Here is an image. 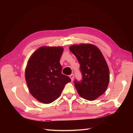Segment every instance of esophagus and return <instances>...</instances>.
Masks as SVG:
<instances>
[{"instance_id": "obj_1", "label": "esophagus", "mask_w": 133, "mask_h": 133, "mask_svg": "<svg viewBox=\"0 0 133 133\" xmlns=\"http://www.w3.org/2000/svg\"><path fill=\"white\" fill-rule=\"evenodd\" d=\"M69 77L70 78V79H71V81H73V80H74V74H71V75H69Z\"/></svg>"}]
</instances>
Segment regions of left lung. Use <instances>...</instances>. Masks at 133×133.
<instances>
[{"label": "left lung", "instance_id": "1", "mask_svg": "<svg viewBox=\"0 0 133 133\" xmlns=\"http://www.w3.org/2000/svg\"><path fill=\"white\" fill-rule=\"evenodd\" d=\"M69 50L77 58L83 79L75 80L74 85L82 98L92 101L106 91L109 82V69L99 48L91 44L72 45Z\"/></svg>", "mask_w": 133, "mask_h": 133}]
</instances>
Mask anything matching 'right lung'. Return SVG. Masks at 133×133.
Masks as SVG:
<instances>
[{
	"label": "right lung",
	"mask_w": 133,
	"mask_h": 133,
	"mask_svg": "<svg viewBox=\"0 0 133 133\" xmlns=\"http://www.w3.org/2000/svg\"><path fill=\"white\" fill-rule=\"evenodd\" d=\"M62 46H43L30 56L25 70V78L30 94L44 104L53 102L61 95L70 78L62 73L60 59Z\"/></svg>",
	"instance_id": "1"
}]
</instances>
